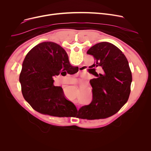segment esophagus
<instances>
[{"instance_id": "esophagus-1", "label": "esophagus", "mask_w": 151, "mask_h": 151, "mask_svg": "<svg viewBox=\"0 0 151 151\" xmlns=\"http://www.w3.org/2000/svg\"><path fill=\"white\" fill-rule=\"evenodd\" d=\"M81 68V67H80V68ZM83 73H84V72H83Z\"/></svg>"}]
</instances>
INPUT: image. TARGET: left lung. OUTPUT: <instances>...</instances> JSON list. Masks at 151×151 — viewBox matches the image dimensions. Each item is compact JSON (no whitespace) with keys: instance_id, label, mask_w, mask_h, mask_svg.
<instances>
[{"instance_id":"8db88e82","label":"left lung","mask_w":151,"mask_h":151,"mask_svg":"<svg viewBox=\"0 0 151 151\" xmlns=\"http://www.w3.org/2000/svg\"><path fill=\"white\" fill-rule=\"evenodd\" d=\"M87 53L96 60L91 70L96 78L90 80L92 102L80 111L87 119H105L117 113L129 99L132 81L129 62L117 46L108 42L96 44ZM97 67L104 70L102 74L96 72Z\"/></svg>"}]
</instances>
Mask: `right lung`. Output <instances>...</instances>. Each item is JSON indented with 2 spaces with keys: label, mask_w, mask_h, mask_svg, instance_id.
<instances>
[{
  "label": "right lung",
  "mask_w": 151,
  "mask_h": 151,
  "mask_svg": "<svg viewBox=\"0 0 151 151\" xmlns=\"http://www.w3.org/2000/svg\"><path fill=\"white\" fill-rule=\"evenodd\" d=\"M75 68L60 45L51 42L38 44L22 62L19 82L24 98L40 113L68 117L70 112L77 111L76 108L65 99L61 87L54 85L53 77L63 71L74 74Z\"/></svg>",
  "instance_id": "obj_1"
}]
</instances>
